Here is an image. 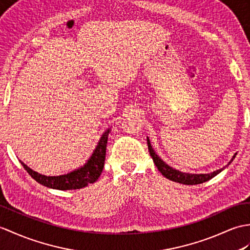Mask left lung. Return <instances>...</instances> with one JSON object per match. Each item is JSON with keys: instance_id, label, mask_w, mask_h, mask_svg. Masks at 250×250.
Returning <instances> with one entry per match:
<instances>
[{"instance_id": "left-lung-1", "label": "left lung", "mask_w": 250, "mask_h": 250, "mask_svg": "<svg viewBox=\"0 0 250 250\" xmlns=\"http://www.w3.org/2000/svg\"><path fill=\"white\" fill-rule=\"evenodd\" d=\"M147 144H148V149H149V152L150 155H151V158L154 162L155 166L158 167L159 171L163 175L165 178L171 180L173 182H177V183H181V184H187V185H195V184H200V183H204L208 181V180L212 179L215 177L216 175L220 171H223L226 167L220 168V169H217L213 172L210 173H188V172H182L178 169H175V168H172L171 166H169L168 164H166L165 162L162 160L160 156L155 153V151L153 150L152 146H151V143H150V139L147 137ZM236 153L232 156L231 161L228 163V165L231 163L233 159L235 158ZM227 165V166H228Z\"/></svg>"}]
</instances>
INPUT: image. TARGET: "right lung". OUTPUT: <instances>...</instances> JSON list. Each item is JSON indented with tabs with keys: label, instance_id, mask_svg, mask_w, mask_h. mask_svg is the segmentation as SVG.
Returning <instances> with one entry per match:
<instances>
[{
	"label": "right lung",
	"instance_id": "add662e5",
	"mask_svg": "<svg viewBox=\"0 0 250 250\" xmlns=\"http://www.w3.org/2000/svg\"><path fill=\"white\" fill-rule=\"evenodd\" d=\"M109 132H111V127L103 133L94 152H92L90 158L86 161V163L83 166L70 172L65 173V175L44 176L31 169L23 162H20L22 166L24 167V169L28 172V175L34 180H36L39 184L43 185V187L60 190L83 188L88 184L96 182L101 175L104 167V161H105L107 137Z\"/></svg>",
	"mask_w": 250,
	"mask_h": 250
}]
</instances>
